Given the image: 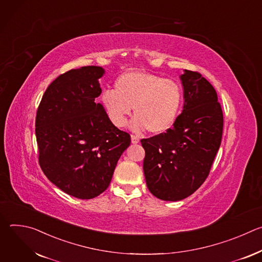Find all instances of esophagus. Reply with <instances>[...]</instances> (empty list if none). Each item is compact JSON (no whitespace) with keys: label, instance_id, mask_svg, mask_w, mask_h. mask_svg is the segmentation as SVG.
<instances>
[{"label":"esophagus","instance_id":"obj_1","mask_svg":"<svg viewBox=\"0 0 262 262\" xmlns=\"http://www.w3.org/2000/svg\"><path fill=\"white\" fill-rule=\"evenodd\" d=\"M130 139H132V143L133 144H138L140 142V138L138 136H135V135H132L130 136Z\"/></svg>","mask_w":262,"mask_h":262}]
</instances>
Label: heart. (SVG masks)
Returning a JSON list of instances; mask_svg holds the SVG:
<instances>
[{"label":"heart","instance_id":"1","mask_svg":"<svg viewBox=\"0 0 262 262\" xmlns=\"http://www.w3.org/2000/svg\"><path fill=\"white\" fill-rule=\"evenodd\" d=\"M182 89L172 80L146 71H127L115 82V90L107 89L101 95L106 114L115 126L122 127L132 114L134 130L147 129L162 134L176 121L182 104Z\"/></svg>","mask_w":262,"mask_h":262}]
</instances>
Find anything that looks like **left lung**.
Instances as JSON below:
<instances>
[{"instance_id":"left-lung-1","label":"left lung","mask_w":262,"mask_h":262,"mask_svg":"<svg viewBox=\"0 0 262 262\" xmlns=\"http://www.w3.org/2000/svg\"><path fill=\"white\" fill-rule=\"evenodd\" d=\"M183 110L172 128L142 139L148 190L165 201H179L207 178L223 134V112L212 85L197 71L184 69Z\"/></svg>"}]
</instances>
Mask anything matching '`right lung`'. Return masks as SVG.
<instances>
[{
	"mask_svg": "<svg viewBox=\"0 0 262 262\" xmlns=\"http://www.w3.org/2000/svg\"><path fill=\"white\" fill-rule=\"evenodd\" d=\"M99 66L71 69L53 81L36 114L39 165L51 182L79 199L104 192L130 136L110 120L98 83Z\"/></svg>",
	"mask_w": 262,
	"mask_h": 262,
	"instance_id": "1",
	"label": "right lung"
}]
</instances>
